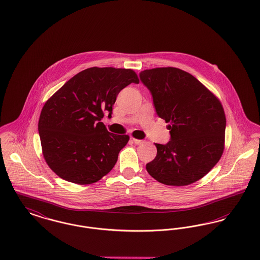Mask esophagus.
Listing matches in <instances>:
<instances>
[{
    "label": "esophagus",
    "instance_id": "obj_1",
    "mask_svg": "<svg viewBox=\"0 0 260 260\" xmlns=\"http://www.w3.org/2000/svg\"><path fill=\"white\" fill-rule=\"evenodd\" d=\"M132 140H133V142H134L135 144H141V143L144 142V141L141 140V139H137V138H132Z\"/></svg>",
    "mask_w": 260,
    "mask_h": 260
}]
</instances>
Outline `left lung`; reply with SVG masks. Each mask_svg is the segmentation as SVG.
Listing matches in <instances>:
<instances>
[{
  "label": "left lung",
  "instance_id": "1",
  "mask_svg": "<svg viewBox=\"0 0 260 260\" xmlns=\"http://www.w3.org/2000/svg\"><path fill=\"white\" fill-rule=\"evenodd\" d=\"M157 115L169 122L171 139L155 143L157 155L146 164L149 175L167 185H187L203 178L220 160L226 117L219 99L190 74L156 68L139 74Z\"/></svg>",
  "mask_w": 260,
  "mask_h": 260
}]
</instances>
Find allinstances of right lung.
Listing matches in <instances>:
<instances>
[{"label":"right lung","mask_w":260,"mask_h":260,"mask_svg":"<svg viewBox=\"0 0 260 260\" xmlns=\"http://www.w3.org/2000/svg\"><path fill=\"white\" fill-rule=\"evenodd\" d=\"M139 83L129 69L89 68L67 81L40 114L38 132L48 166L62 180L90 184L113 169L129 137L109 133L101 122L112 115L120 91Z\"/></svg>","instance_id":"1"}]
</instances>
